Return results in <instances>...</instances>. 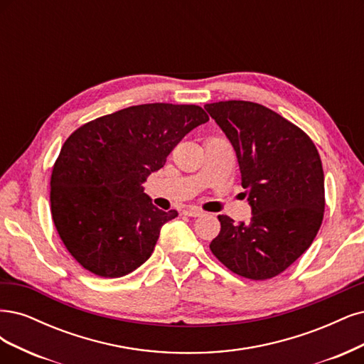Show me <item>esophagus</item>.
<instances>
[{"instance_id": "34e87169", "label": "esophagus", "mask_w": 364, "mask_h": 364, "mask_svg": "<svg viewBox=\"0 0 364 364\" xmlns=\"http://www.w3.org/2000/svg\"><path fill=\"white\" fill-rule=\"evenodd\" d=\"M183 213H184L186 216H191V218H199V216H203V215H204V213L201 212V210H199V208H193V207L186 208Z\"/></svg>"}]
</instances>
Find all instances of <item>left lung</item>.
<instances>
[{"mask_svg":"<svg viewBox=\"0 0 364 364\" xmlns=\"http://www.w3.org/2000/svg\"><path fill=\"white\" fill-rule=\"evenodd\" d=\"M236 151L250 222L220 215L210 243L216 259L250 279L277 277L306 252L325 208L319 152L301 128L250 101H219L204 107Z\"/></svg>","mask_w":364,"mask_h":364,"instance_id":"obj_1","label":"left lung"}]
</instances>
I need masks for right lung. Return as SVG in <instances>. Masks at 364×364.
<instances>
[{"label": "right lung", "instance_id": "obj_1", "mask_svg": "<svg viewBox=\"0 0 364 364\" xmlns=\"http://www.w3.org/2000/svg\"><path fill=\"white\" fill-rule=\"evenodd\" d=\"M208 121L199 105L142 104L101 116L66 139L51 175L58 236L92 274L118 278L144 264L177 218L144 192L180 140Z\"/></svg>", "mask_w": 364, "mask_h": 364}]
</instances>
